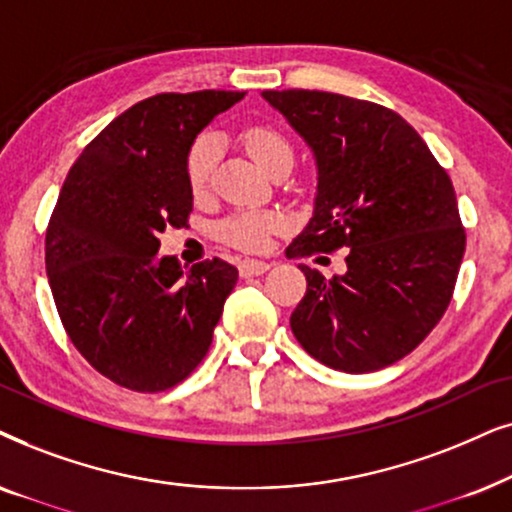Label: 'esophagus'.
<instances>
[{
	"label": "esophagus",
	"instance_id": "34e87169",
	"mask_svg": "<svg viewBox=\"0 0 512 512\" xmlns=\"http://www.w3.org/2000/svg\"><path fill=\"white\" fill-rule=\"evenodd\" d=\"M271 262H264V260H241L238 262V271H241V276H260L264 271H269Z\"/></svg>",
	"mask_w": 512,
	"mask_h": 512
}]
</instances>
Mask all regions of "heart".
Instances as JSON below:
<instances>
[{"label": "heart", "mask_w": 512, "mask_h": 512, "mask_svg": "<svg viewBox=\"0 0 512 512\" xmlns=\"http://www.w3.org/2000/svg\"><path fill=\"white\" fill-rule=\"evenodd\" d=\"M243 145L262 170H269L276 161L292 159V145L285 135L269 126H252L243 133ZM217 161L215 135H201L189 149L187 156V182L196 196H201L210 185ZM285 229V217L274 210L267 213H245L227 220L220 227L224 241L243 250H262L269 245V238Z\"/></svg>", "instance_id": "b5f03b06"}]
</instances>
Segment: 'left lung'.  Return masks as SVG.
Segmentation results:
<instances>
[{
  "mask_svg": "<svg viewBox=\"0 0 512 512\" xmlns=\"http://www.w3.org/2000/svg\"><path fill=\"white\" fill-rule=\"evenodd\" d=\"M316 159L313 215L288 257L346 252L327 281L299 264L306 295L290 316L304 351L363 374L405 358L438 325L466 250L452 180L393 109L325 91H262ZM323 260V257H320Z\"/></svg>",
  "mask_w": 512,
  "mask_h": 512,
  "instance_id": "obj_1",
  "label": "left lung"
}]
</instances>
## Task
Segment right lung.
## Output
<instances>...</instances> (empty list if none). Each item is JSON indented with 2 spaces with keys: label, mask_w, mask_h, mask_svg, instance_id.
<instances>
[{
  "label": "right lung",
  "mask_w": 512,
  "mask_h": 512,
  "mask_svg": "<svg viewBox=\"0 0 512 512\" xmlns=\"http://www.w3.org/2000/svg\"><path fill=\"white\" fill-rule=\"evenodd\" d=\"M243 95H152L102 128L67 173L46 229V274L72 344L114 384L166 391L210 349L238 269L215 257L182 271L159 255V236L192 213L196 135Z\"/></svg>",
  "instance_id": "1"
}]
</instances>
